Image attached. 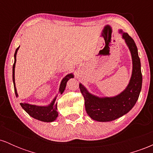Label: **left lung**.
<instances>
[{"instance_id":"8db88e82","label":"left lung","mask_w":153,"mask_h":153,"mask_svg":"<svg viewBox=\"0 0 153 153\" xmlns=\"http://www.w3.org/2000/svg\"><path fill=\"white\" fill-rule=\"evenodd\" d=\"M119 33L125 40L132 59V73L127 88L114 97H98L90 94L81 83L79 84L88 115L97 122H111L126 114L135 105L141 91L143 76L137 48L127 33L122 30Z\"/></svg>"}]
</instances>
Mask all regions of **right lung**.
I'll return each instance as SVG.
<instances>
[{
    "instance_id": "1",
    "label": "right lung",
    "mask_w": 153,
    "mask_h": 153,
    "mask_svg": "<svg viewBox=\"0 0 153 153\" xmlns=\"http://www.w3.org/2000/svg\"><path fill=\"white\" fill-rule=\"evenodd\" d=\"M19 48L16 50L15 54H14V63H13V85H14V91H15V94L16 96H18V94H17L16 88L15 85V65H16V54L18 52ZM74 78V75H73V73L71 74L67 75L64 78L62 79V81H61L60 85H59V92L60 93V94H62L64 92L65 89L66 84L68 80L70 78ZM56 96L55 98L53 99V101L50 103V104H49L48 106H36V105H31L29 103H21V106L26 112H27V114H29V116H31L33 118L37 119V120L42 121V122H54V120H56L57 117H58V112H57V103H55L56 101Z\"/></svg>"
}]
</instances>
